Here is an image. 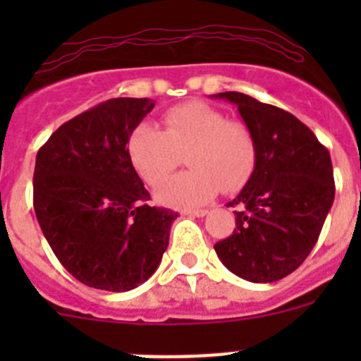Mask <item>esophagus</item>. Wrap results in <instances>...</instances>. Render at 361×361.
<instances>
[{"label": "esophagus", "instance_id": "esophagus-1", "mask_svg": "<svg viewBox=\"0 0 361 361\" xmlns=\"http://www.w3.org/2000/svg\"><path fill=\"white\" fill-rule=\"evenodd\" d=\"M206 213H207V209H187V211H183V214H187V216H204Z\"/></svg>", "mask_w": 361, "mask_h": 361}]
</instances>
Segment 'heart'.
Returning a JSON list of instances; mask_svg holds the SVG:
<instances>
[{"label":"heart","mask_w":361,"mask_h":361,"mask_svg":"<svg viewBox=\"0 0 361 361\" xmlns=\"http://www.w3.org/2000/svg\"><path fill=\"white\" fill-rule=\"evenodd\" d=\"M127 152L136 173L150 187L187 159L190 171L159 187V202L197 207L220 190L245 187L257 166L258 147L246 123L228 120L224 111L199 101L178 104L164 113V130L140 123L130 133Z\"/></svg>","instance_id":"b5f03b06"}]
</instances>
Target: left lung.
Listing matches in <instances>:
<instances>
[{
	"instance_id": "8db88e82",
	"label": "left lung",
	"mask_w": 361,
	"mask_h": 361,
	"mask_svg": "<svg viewBox=\"0 0 361 361\" xmlns=\"http://www.w3.org/2000/svg\"><path fill=\"white\" fill-rule=\"evenodd\" d=\"M213 97L238 106L255 134L257 166L241 194L235 228L214 245L218 258L239 278L272 283L292 274L319 238L336 195L330 154L292 113L241 92Z\"/></svg>"
}]
</instances>
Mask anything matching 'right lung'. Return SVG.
<instances>
[{"label": "right lung", "instance_id": "right-lung-1", "mask_svg": "<svg viewBox=\"0 0 361 361\" xmlns=\"http://www.w3.org/2000/svg\"><path fill=\"white\" fill-rule=\"evenodd\" d=\"M155 101L116 97L68 120L36 155L32 204L43 235L73 278L127 292L157 271L176 211L150 194L127 152Z\"/></svg>", "mask_w": 361, "mask_h": 361}]
</instances>
